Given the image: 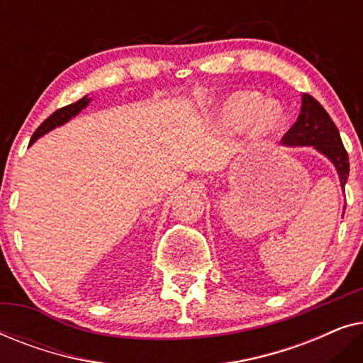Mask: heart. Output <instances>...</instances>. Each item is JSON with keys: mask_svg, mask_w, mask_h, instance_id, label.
<instances>
[{"mask_svg": "<svg viewBox=\"0 0 363 363\" xmlns=\"http://www.w3.org/2000/svg\"><path fill=\"white\" fill-rule=\"evenodd\" d=\"M220 122L228 132H242L251 127L256 140H266L281 130L284 117L277 106H266L264 97L256 92H238L223 104Z\"/></svg>", "mask_w": 363, "mask_h": 363, "instance_id": "b5f03b06", "label": "heart"}]
</instances>
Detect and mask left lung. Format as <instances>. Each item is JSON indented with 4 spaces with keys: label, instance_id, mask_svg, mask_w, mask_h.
Segmentation results:
<instances>
[{
    "label": "left lung",
    "instance_id": "obj_1",
    "mask_svg": "<svg viewBox=\"0 0 363 363\" xmlns=\"http://www.w3.org/2000/svg\"><path fill=\"white\" fill-rule=\"evenodd\" d=\"M281 142L287 147H314L334 163L340 178V186H345L350 165L349 155L340 140V133L325 108L309 94H302L299 117Z\"/></svg>",
    "mask_w": 363,
    "mask_h": 363
}]
</instances>
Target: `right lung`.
I'll use <instances>...</instances> for the list:
<instances>
[{
  "instance_id": "right-lung-1",
  "label": "right lung",
  "mask_w": 363,
  "mask_h": 363,
  "mask_svg": "<svg viewBox=\"0 0 363 363\" xmlns=\"http://www.w3.org/2000/svg\"><path fill=\"white\" fill-rule=\"evenodd\" d=\"M89 102H91V99H89V97L86 96V97L79 99L77 102L69 104V106L62 107V108H57V111L54 112V113H51V116H49V117L46 118V121H44V122L41 123V125L38 127V130L33 133L31 142H29V145H33V143L36 142L39 137L44 135V133H48L49 130H52V128L62 125V123H66L67 121H71L72 117H76L77 113L81 112L84 107L89 106Z\"/></svg>"
}]
</instances>
